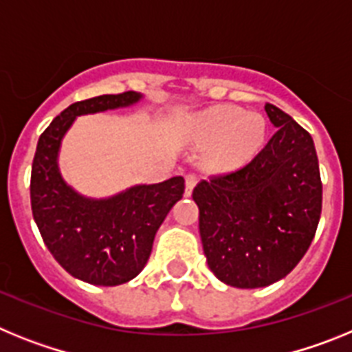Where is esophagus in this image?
<instances>
[{
  "instance_id": "obj_1",
  "label": "esophagus",
  "mask_w": 352,
  "mask_h": 352,
  "mask_svg": "<svg viewBox=\"0 0 352 352\" xmlns=\"http://www.w3.org/2000/svg\"><path fill=\"white\" fill-rule=\"evenodd\" d=\"M197 185V178H195V174H186L185 176V195H192L194 192V186Z\"/></svg>"
}]
</instances>
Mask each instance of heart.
<instances>
[{
    "label": "heart",
    "mask_w": 352,
    "mask_h": 352,
    "mask_svg": "<svg viewBox=\"0 0 352 352\" xmlns=\"http://www.w3.org/2000/svg\"><path fill=\"white\" fill-rule=\"evenodd\" d=\"M192 138L210 148L203 166L211 173H226L245 166L264 141V120L256 113H243L232 105H214L192 121Z\"/></svg>",
    "instance_id": "1"
}]
</instances>
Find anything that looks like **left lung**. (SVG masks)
Wrapping results in <instances>:
<instances>
[{"mask_svg": "<svg viewBox=\"0 0 352 352\" xmlns=\"http://www.w3.org/2000/svg\"><path fill=\"white\" fill-rule=\"evenodd\" d=\"M276 129L236 173L194 188L208 266L220 282L266 287L294 270L321 219L322 183L310 133L282 109L264 105Z\"/></svg>", "mask_w": 352, "mask_h": 352, "instance_id": "8db88e82", "label": "left lung"}]
</instances>
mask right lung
<instances>
[{
  "label": "right lung",
  "instance_id": "add662e5",
  "mask_svg": "<svg viewBox=\"0 0 352 352\" xmlns=\"http://www.w3.org/2000/svg\"><path fill=\"white\" fill-rule=\"evenodd\" d=\"M141 93L100 95L76 102L40 135L31 167V210L54 259L79 280L120 285L146 266L158 227L185 192L182 176L153 185H133L105 199L79 194L58 166L61 141L77 116L130 107Z\"/></svg>",
  "mask_w": 352,
  "mask_h": 352
}]
</instances>
